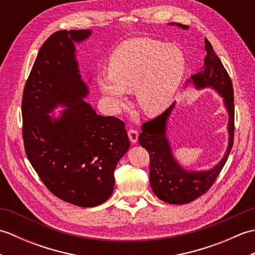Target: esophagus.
Masks as SVG:
<instances>
[{
    "label": "esophagus",
    "instance_id": "obj_1",
    "mask_svg": "<svg viewBox=\"0 0 255 255\" xmlns=\"http://www.w3.org/2000/svg\"><path fill=\"white\" fill-rule=\"evenodd\" d=\"M138 136L139 133L137 130H134V129H129L128 130V137H129V140L131 141V143H136L138 141Z\"/></svg>",
    "mask_w": 255,
    "mask_h": 255
}]
</instances>
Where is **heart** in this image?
Returning a JSON list of instances; mask_svg holds the SVG:
<instances>
[{"instance_id":"1","label":"heart","mask_w":255,"mask_h":255,"mask_svg":"<svg viewBox=\"0 0 255 255\" xmlns=\"http://www.w3.org/2000/svg\"><path fill=\"white\" fill-rule=\"evenodd\" d=\"M185 56L175 45L151 38H133L119 45L100 74L101 92L114 105L126 104V92L134 91L140 110L156 116L170 105L185 72Z\"/></svg>"}]
</instances>
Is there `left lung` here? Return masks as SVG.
<instances>
[{
  "mask_svg": "<svg viewBox=\"0 0 255 255\" xmlns=\"http://www.w3.org/2000/svg\"><path fill=\"white\" fill-rule=\"evenodd\" d=\"M170 25L175 24L170 23ZM176 26L183 29H187L188 27L182 24H176ZM205 50L207 53L203 69L192 75L187 83H193L198 90L214 89L224 99L225 107L229 115L228 148L224 158L213 169L187 171L177 163L166 137V124L175 103L158 117L144 123L141 127L142 132L139 134V143L147 149L150 155V185L158 198L169 204L191 203L207 192L225 166L234 145L235 101L231 79L207 39H205Z\"/></svg>",
  "mask_w": 255,
  "mask_h": 255,
  "instance_id": "left-lung-1",
  "label": "left lung"
}]
</instances>
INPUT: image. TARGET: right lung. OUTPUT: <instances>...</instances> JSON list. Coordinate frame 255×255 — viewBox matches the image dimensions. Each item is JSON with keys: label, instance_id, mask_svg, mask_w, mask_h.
Masks as SVG:
<instances>
[{"label": "right lung", "instance_id": "add662e5", "mask_svg": "<svg viewBox=\"0 0 255 255\" xmlns=\"http://www.w3.org/2000/svg\"><path fill=\"white\" fill-rule=\"evenodd\" d=\"M90 29L59 30L41 46L26 81L21 116L27 158L47 188L64 202L94 207L111 197L114 171L130 142L121 119L97 115L75 60ZM66 106L59 119L49 116Z\"/></svg>", "mask_w": 255, "mask_h": 255}]
</instances>
